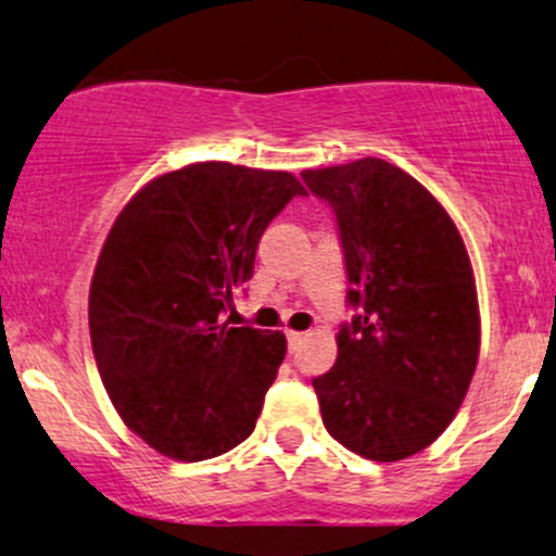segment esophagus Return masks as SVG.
<instances>
[{
	"label": "esophagus",
	"mask_w": 556,
	"mask_h": 556,
	"mask_svg": "<svg viewBox=\"0 0 556 556\" xmlns=\"http://www.w3.org/2000/svg\"><path fill=\"white\" fill-rule=\"evenodd\" d=\"M303 337H305V334H303V331H292V329H290V331H287V342H290V350H292V348H295V344H298V342H303Z\"/></svg>",
	"instance_id": "esophagus-1"
}]
</instances>
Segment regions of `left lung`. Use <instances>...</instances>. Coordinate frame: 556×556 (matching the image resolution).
Listing matches in <instances>:
<instances>
[{
	"instance_id": "left-lung-1",
	"label": "left lung",
	"mask_w": 556,
	"mask_h": 556,
	"mask_svg": "<svg viewBox=\"0 0 556 556\" xmlns=\"http://www.w3.org/2000/svg\"><path fill=\"white\" fill-rule=\"evenodd\" d=\"M340 225L350 305L337 363L314 379L324 426L376 463L437 442L460 410L481 350L476 279L442 203L384 159L305 169Z\"/></svg>"
}]
</instances>
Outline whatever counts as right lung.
<instances>
[{"label":"right lung","instance_id":"1","mask_svg":"<svg viewBox=\"0 0 556 556\" xmlns=\"http://www.w3.org/2000/svg\"><path fill=\"white\" fill-rule=\"evenodd\" d=\"M295 195L290 172L198 162L146 182L114 219L88 295L93 358L114 410L159 455L208 460L256 429L287 340L222 314Z\"/></svg>","mask_w":556,"mask_h":556}]
</instances>
